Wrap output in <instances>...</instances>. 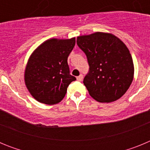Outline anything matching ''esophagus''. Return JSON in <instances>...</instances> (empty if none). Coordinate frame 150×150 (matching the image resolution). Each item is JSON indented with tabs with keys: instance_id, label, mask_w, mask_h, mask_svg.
<instances>
[{
	"instance_id": "esophagus-1",
	"label": "esophagus",
	"mask_w": 150,
	"mask_h": 150,
	"mask_svg": "<svg viewBox=\"0 0 150 150\" xmlns=\"http://www.w3.org/2000/svg\"><path fill=\"white\" fill-rule=\"evenodd\" d=\"M83 75H82V74H80L79 76H78L77 77H76V79H77L78 81L81 82L82 80H83Z\"/></svg>"
}]
</instances>
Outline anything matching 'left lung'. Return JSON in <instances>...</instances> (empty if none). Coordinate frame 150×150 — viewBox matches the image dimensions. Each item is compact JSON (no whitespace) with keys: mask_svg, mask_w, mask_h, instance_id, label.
<instances>
[{"mask_svg":"<svg viewBox=\"0 0 150 150\" xmlns=\"http://www.w3.org/2000/svg\"><path fill=\"white\" fill-rule=\"evenodd\" d=\"M76 43L86 54L89 71L83 83L99 102L115 101L127 91L134 78V64L127 46L111 34L79 36Z\"/></svg>","mask_w":150,"mask_h":150,"instance_id":"1","label":"left lung"}]
</instances>
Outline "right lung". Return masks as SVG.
<instances>
[{"instance_id":"obj_1","label":"right lung","mask_w":150,"mask_h":150,"mask_svg":"<svg viewBox=\"0 0 150 150\" xmlns=\"http://www.w3.org/2000/svg\"><path fill=\"white\" fill-rule=\"evenodd\" d=\"M76 43L75 38L45 41L30 56L25 82L30 95L45 104H58L76 77L70 74L67 58Z\"/></svg>"}]
</instances>
